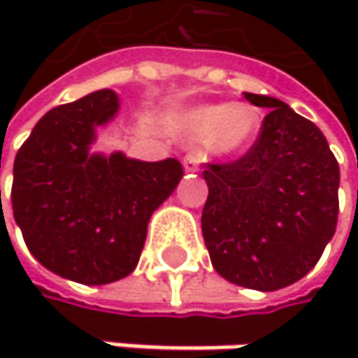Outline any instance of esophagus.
<instances>
[{
	"label": "esophagus",
	"instance_id": "1",
	"mask_svg": "<svg viewBox=\"0 0 358 358\" xmlns=\"http://www.w3.org/2000/svg\"><path fill=\"white\" fill-rule=\"evenodd\" d=\"M184 172L186 174H194V172H199V164H201V159H199V155H194V153H188L186 157H184Z\"/></svg>",
	"mask_w": 358,
	"mask_h": 358
}]
</instances>
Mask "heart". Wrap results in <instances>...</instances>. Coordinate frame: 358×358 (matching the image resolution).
<instances>
[{
  "label": "heart",
  "instance_id": "heart-1",
  "mask_svg": "<svg viewBox=\"0 0 358 358\" xmlns=\"http://www.w3.org/2000/svg\"><path fill=\"white\" fill-rule=\"evenodd\" d=\"M178 130L192 143H207L224 157L247 153L261 132V113L249 103H203L182 111Z\"/></svg>",
  "mask_w": 358,
  "mask_h": 358
}]
</instances>
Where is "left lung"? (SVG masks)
<instances>
[{"mask_svg":"<svg viewBox=\"0 0 358 358\" xmlns=\"http://www.w3.org/2000/svg\"><path fill=\"white\" fill-rule=\"evenodd\" d=\"M245 99L271 111L245 157L203 172L201 228L222 278L271 292L307 275L331 241L340 168L313 122L269 95Z\"/></svg>","mask_w":358,"mask_h":358,"instance_id":"obj_1","label":"left lung"}]
</instances>
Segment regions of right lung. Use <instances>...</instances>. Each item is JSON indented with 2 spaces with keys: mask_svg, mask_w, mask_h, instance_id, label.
Wrapping results in <instances>:
<instances>
[{
  "mask_svg": "<svg viewBox=\"0 0 358 358\" xmlns=\"http://www.w3.org/2000/svg\"><path fill=\"white\" fill-rule=\"evenodd\" d=\"M120 111L111 89L47 111L14 162L12 209L36 261L59 278L101 286L134 271L153 211L176 190L178 159L93 151Z\"/></svg>",
  "mask_w": 358,
  "mask_h": 358,
  "instance_id": "1",
  "label": "right lung"
}]
</instances>
